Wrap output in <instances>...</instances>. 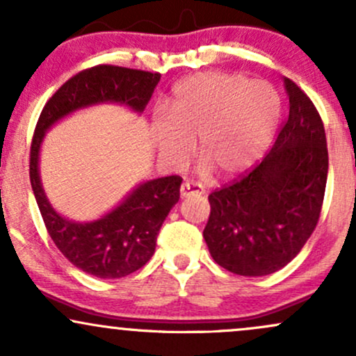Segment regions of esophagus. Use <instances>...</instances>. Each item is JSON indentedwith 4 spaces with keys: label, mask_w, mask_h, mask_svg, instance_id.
Here are the masks:
<instances>
[{
    "label": "esophagus",
    "mask_w": 356,
    "mask_h": 356,
    "mask_svg": "<svg viewBox=\"0 0 356 356\" xmlns=\"http://www.w3.org/2000/svg\"><path fill=\"white\" fill-rule=\"evenodd\" d=\"M204 187L199 182L186 181L181 186V197H189L192 194H204Z\"/></svg>",
    "instance_id": "1"
}]
</instances>
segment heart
I'll list each match as a JSON object with an SVG mask.
<instances>
[{"label":"heart","mask_w":356,"mask_h":356,"mask_svg":"<svg viewBox=\"0 0 356 356\" xmlns=\"http://www.w3.org/2000/svg\"><path fill=\"white\" fill-rule=\"evenodd\" d=\"M280 112V95L268 81H249L239 73H197L175 85L167 100L169 117L155 118L152 136L167 165L186 164L197 137L202 169L234 177L266 152Z\"/></svg>","instance_id":"b5f03b06"}]
</instances>
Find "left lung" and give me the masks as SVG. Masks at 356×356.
<instances>
[{"label":"left lung","instance_id":"obj_1","mask_svg":"<svg viewBox=\"0 0 356 356\" xmlns=\"http://www.w3.org/2000/svg\"><path fill=\"white\" fill-rule=\"evenodd\" d=\"M289 115L271 150L246 175L209 195L204 239L212 259L241 276L284 268L313 234L325 197L328 149L309 97L284 79Z\"/></svg>","mask_w":356,"mask_h":356}]
</instances>
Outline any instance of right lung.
Listing matches in <instances>:
<instances>
[{
	"instance_id": "right-lung-1",
	"label": "right lung",
	"mask_w": 356,
	"mask_h": 356,
	"mask_svg": "<svg viewBox=\"0 0 356 356\" xmlns=\"http://www.w3.org/2000/svg\"><path fill=\"white\" fill-rule=\"evenodd\" d=\"M161 73L99 65L65 81L44 104L30 150V181L48 234L61 254L87 275L115 280L140 269L154 256L155 241L167 214L179 201V175L142 182L115 209L90 222L70 220L51 207L40 179L38 161L44 134L80 108L120 104L142 113Z\"/></svg>"
}]
</instances>
